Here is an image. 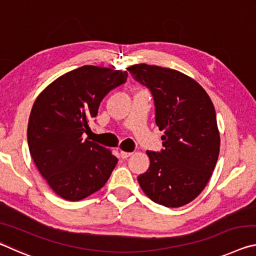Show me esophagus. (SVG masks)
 Wrapping results in <instances>:
<instances>
[{
    "label": "esophagus",
    "mask_w": 256,
    "mask_h": 256,
    "mask_svg": "<svg viewBox=\"0 0 256 256\" xmlns=\"http://www.w3.org/2000/svg\"><path fill=\"white\" fill-rule=\"evenodd\" d=\"M130 156H132V152H126V151H120V158L126 159Z\"/></svg>",
    "instance_id": "34e87169"
}]
</instances>
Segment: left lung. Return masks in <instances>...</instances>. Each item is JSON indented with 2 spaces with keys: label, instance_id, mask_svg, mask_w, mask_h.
Listing matches in <instances>:
<instances>
[{
  "label": "left lung",
  "instance_id": "obj_1",
  "mask_svg": "<svg viewBox=\"0 0 256 256\" xmlns=\"http://www.w3.org/2000/svg\"><path fill=\"white\" fill-rule=\"evenodd\" d=\"M146 86L164 149L146 151L150 166L138 180L150 200L168 208L193 201L214 172L220 149L216 110L206 90L178 71L148 64L128 68Z\"/></svg>",
  "mask_w": 256,
  "mask_h": 256
}]
</instances>
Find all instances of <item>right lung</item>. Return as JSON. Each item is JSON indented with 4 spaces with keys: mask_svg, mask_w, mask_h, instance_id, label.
I'll return each instance as SVG.
<instances>
[{
    "mask_svg": "<svg viewBox=\"0 0 256 256\" xmlns=\"http://www.w3.org/2000/svg\"><path fill=\"white\" fill-rule=\"evenodd\" d=\"M126 79V71L84 66L60 76L37 97L28 122L29 151L60 198L82 200L110 178L118 158L84 138L104 97Z\"/></svg>",
    "mask_w": 256,
    "mask_h": 256,
    "instance_id": "obj_1",
    "label": "right lung"
}]
</instances>
